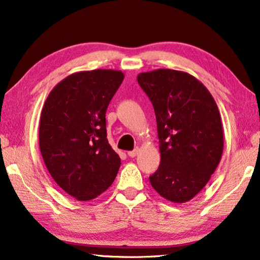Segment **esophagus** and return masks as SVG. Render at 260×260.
I'll use <instances>...</instances> for the list:
<instances>
[{"instance_id": "1", "label": "esophagus", "mask_w": 260, "mask_h": 260, "mask_svg": "<svg viewBox=\"0 0 260 260\" xmlns=\"http://www.w3.org/2000/svg\"><path fill=\"white\" fill-rule=\"evenodd\" d=\"M139 151H140L139 148H135L134 150L128 151V152H127V154H128V156H131V157H135V156H137V155L139 154Z\"/></svg>"}]
</instances>
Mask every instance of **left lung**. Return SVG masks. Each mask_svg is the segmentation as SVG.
I'll list each match as a JSON object with an SVG mask.
<instances>
[{
    "label": "left lung",
    "instance_id": "obj_1",
    "mask_svg": "<svg viewBox=\"0 0 260 260\" xmlns=\"http://www.w3.org/2000/svg\"><path fill=\"white\" fill-rule=\"evenodd\" d=\"M138 82L154 106L160 164L152 188L175 204L193 199L219 166L223 127L208 89L191 74L174 69L140 73Z\"/></svg>",
    "mask_w": 260,
    "mask_h": 260
}]
</instances>
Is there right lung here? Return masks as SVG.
Segmentation results:
<instances>
[{
  "label": "right lung",
  "mask_w": 260,
  "mask_h": 260,
  "mask_svg": "<svg viewBox=\"0 0 260 260\" xmlns=\"http://www.w3.org/2000/svg\"><path fill=\"white\" fill-rule=\"evenodd\" d=\"M123 77L114 69L74 73L44 103L41 156L54 182L77 201L101 196L120 168V157L106 139L105 113Z\"/></svg>",
  "instance_id": "add662e5"
}]
</instances>
